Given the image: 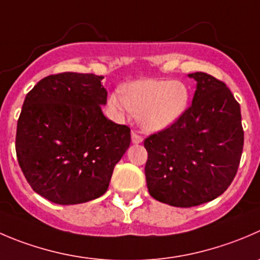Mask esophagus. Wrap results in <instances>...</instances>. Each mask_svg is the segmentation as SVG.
<instances>
[{
	"instance_id": "34e87169",
	"label": "esophagus",
	"mask_w": 260,
	"mask_h": 260,
	"mask_svg": "<svg viewBox=\"0 0 260 260\" xmlns=\"http://www.w3.org/2000/svg\"><path fill=\"white\" fill-rule=\"evenodd\" d=\"M143 141V137L136 131H132V142L133 143H141Z\"/></svg>"
}]
</instances>
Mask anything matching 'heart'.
Masks as SVG:
<instances>
[{
	"instance_id": "heart-1",
	"label": "heart",
	"mask_w": 260,
	"mask_h": 260,
	"mask_svg": "<svg viewBox=\"0 0 260 260\" xmlns=\"http://www.w3.org/2000/svg\"><path fill=\"white\" fill-rule=\"evenodd\" d=\"M188 102V87L181 81L143 79L128 84L123 92H113L108 104L118 117L137 114L143 129L157 132L174 124Z\"/></svg>"
}]
</instances>
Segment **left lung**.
Returning a JSON list of instances; mask_svg holds the SVG:
<instances>
[{"mask_svg": "<svg viewBox=\"0 0 260 260\" xmlns=\"http://www.w3.org/2000/svg\"><path fill=\"white\" fill-rule=\"evenodd\" d=\"M189 77L197 81L190 107L143 142L148 193L174 207L221 196L238 173L244 146L240 104L225 82L205 72Z\"/></svg>", "mask_w": 260, "mask_h": 260, "instance_id": "1", "label": "left lung"}]
</instances>
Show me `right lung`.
<instances>
[{
	"label": "right lung",
	"mask_w": 260,
	"mask_h": 260,
	"mask_svg": "<svg viewBox=\"0 0 260 260\" xmlns=\"http://www.w3.org/2000/svg\"><path fill=\"white\" fill-rule=\"evenodd\" d=\"M103 76L63 72L40 80L22 104L16 156L32 190L57 205L96 200L131 143L129 127L104 117Z\"/></svg>",
	"instance_id": "obj_1"
}]
</instances>
